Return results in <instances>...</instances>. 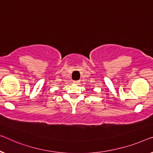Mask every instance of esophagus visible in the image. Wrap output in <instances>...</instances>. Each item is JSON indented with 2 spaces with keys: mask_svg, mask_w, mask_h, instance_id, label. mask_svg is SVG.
<instances>
[{
  "mask_svg": "<svg viewBox=\"0 0 153 153\" xmlns=\"http://www.w3.org/2000/svg\"><path fill=\"white\" fill-rule=\"evenodd\" d=\"M74 83L76 84H78L79 83V81H78V80H74Z\"/></svg>",
  "mask_w": 153,
  "mask_h": 153,
  "instance_id": "esophagus-1",
  "label": "esophagus"
}]
</instances>
